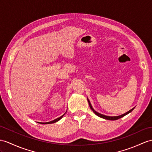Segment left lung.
<instances>
[{
  "instance_id": "8db88e82",
  "label": "left lung",
  "mask_w": 152,
  "mask_h": 152,
  "mask_svg": "<svg viewBox=\"0 0 152 152\" xmlns=\"http://www.w3.org/2000/svg\"><path fill=\"white\" fill-rule=\"evenodd\" d=\"M88 103H89V105H90V108L93 110V112L97 115V116H99V117H101V118H103V119H107V120H111V121H115V120H117V119H120V118H121V117H124V116H125L126 115H127V114H128L129 113H130L132 111L134 110L135 108H132V110H130L129 111H128V112H126V113H124V114H123V115H119V116H115V117H110V116H106V115H102V114H101V113H98V112H96V111H95L94 110V108H92V106H91V103H90V101H89L88 100Z\"/></svg>"
}]
</instances>
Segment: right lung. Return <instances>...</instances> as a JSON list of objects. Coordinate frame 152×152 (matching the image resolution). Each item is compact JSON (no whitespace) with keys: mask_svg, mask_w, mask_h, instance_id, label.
I'll return each instance as SVG.
<instances>
[{"mask_svg":"<svg viewBox=\"0 0 152 152\" xmlns=\"http://www.w3.org/2000/svg\"><path fill=\"white\" fill-rule=\"evenodd\" d=\"M64 115H62L61 117H58V118H57V119H55V120H53V121H50V122H48V123H40V124H51V123H56V122H57L58 121H59L60 120L61 118L64 116Z\"/></svg>","mask_w":152,"mask_h":152,"instance_id":"1","label":"right lung"}]
</instances>
